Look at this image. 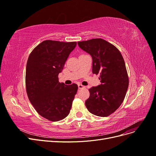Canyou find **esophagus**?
Returning <instances> with one entry per match:
<instances>
[{
	"mask_svg": "<svg viewBox=\"0 0 156 156\" xmlns=\"http://www.w3.org/2000/svg\"><path fill=\"white\" fill-rule=\"evenodd\" d=\"M84 87H85L82 85V84H78V88H79V89H82V88H84Z\"/></svg>",
	"mask_w": 156,
	"mask_h": 156,
	"instance_id": "obj_1",
	"label": "esophagus"
}]
</instances>
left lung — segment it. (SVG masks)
Returning <instances> with one entry per match:
<instances>
[{
  "instance_id": "left-lung-1",
  "label": "left lung",
  "mask_w": 156,
  "mask_h": 156,
  "mask_svg": "<svg viewBox=\"0 0 156 156\" xmlns=\"http://www.w3.org/2000/svg\"><path fill=\"white\" fill-rule=\"evenodd\" d=\"M80 48L92 58V73L100 74L101 84L89 89L87 109L98 116H107L123 102L129 79L124 60L116 47L101 39L79 41Z\"/></svg>"
}]
</instances>
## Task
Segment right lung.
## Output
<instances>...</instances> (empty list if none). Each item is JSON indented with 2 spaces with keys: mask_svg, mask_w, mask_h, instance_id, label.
<instances>
[{
  "mask_svg": "<svg viewBox=\"0 0 156 156\" xmlns=\"http://www.w3.org/2000/svg\"><path fill=\"white\" fill-rule=\"evenodd\" d=\"M77 42L45 40L34 49L26 67V89L38 114L50 121L65 119L69 113L78 86L59 83L66 61Z\"/></svg>",
  "mask_w": 156,
  "mask_h": 156,
  "instance_id": "obj_1",
  "label": "right lung"
}]
</instances>
